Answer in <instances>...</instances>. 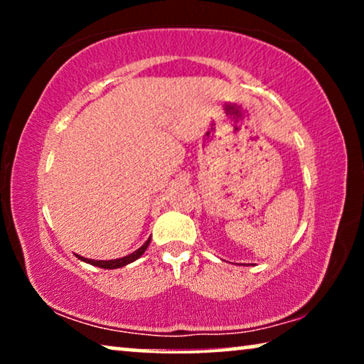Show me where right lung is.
Wrapping results in <instances>:
<instances>
[{"mask_svg": "<svg viewBox=\"0 0 364 364\" xmlns=\"http://www.w3.org/2000/svg\"><path fill=\"white\" fill-rule=\"evenodd\" d=\"M149 243H151V238H147L146 243H144L142 247H139L136 252L129 253L126 257H121V258H116V260H92V258H86V257H81V255H76L79 260L81 262H86L89 265H94V267H99V268H106V270H114V268H121V267H126L129 263L136 262L137 258H141L144 255V252L147 250Z\"/></svg>", "mask_w": 364, "mask_h": 364, "instance_id": "add662e5", "label": "right lung"}]
</instances>
